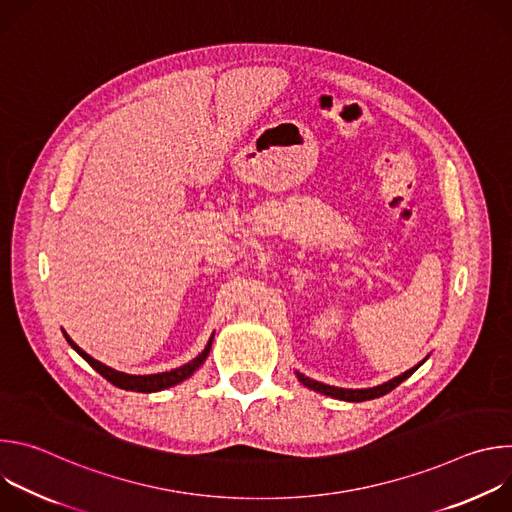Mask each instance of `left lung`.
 Masks as SVG:
<instances>
[{
    "instance_id": "obj_1",
    "label": "left lung",
    "mask_w": 512,
    "mask_h": 512,
    "mask_svg": "<svg viewBox=\"0 0 512 512\" xmlns=\"http://www.w3.org/2000/svg\"><path fill=\"white\" fill-rule=\"evenodd\" d=\"M421 362H423V360H421ZM421 362H419V364H421ZM419 364H417V367L405 371L403 375L391 379L389 383H383V385L373 387V389H338V387H330V385L312 381V379H308V377H304V375H300V373H296V375H298V379H300L302 385H306L308 389H314V391H318V393H322V395H328V397H334V399H342V401H369V399H377V397H383V395L391 393L397 385H401L405 379H409V377L419 369Z\"/></svg>"
}]
</instances>
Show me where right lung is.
Instances as JSON below:
<instances>
[{"instance_id":"add662e5","label":"right lung","mask_w":512,"mask_h":512,"mask_svg":"<svg viewBox=\"0 0 512 512\" xmlns=\"http://www.w3.org/2000/svg\"><path fill=\"white\" fill-rule=\"evenodd\" d=\"M64 338H66L68 344H70L72 348H75V350L91 364V367H93L101 377H105L111 385H115V387H119V389H125V391H137V393H154V391H162V389H168V387H174V385L186 381V379L200 367V364L204 362V358L208 356L210 344H212V336H210L206 348H204L194 360L182 364V367H178V369H174V371L158 373V375H143V377H141V375H125V373H119V371H113V369L105 367L103 362L95 360L93 356H89L85 350H81L75 342H72L66 332H64Z\"/></svg>"}]
</instances>
